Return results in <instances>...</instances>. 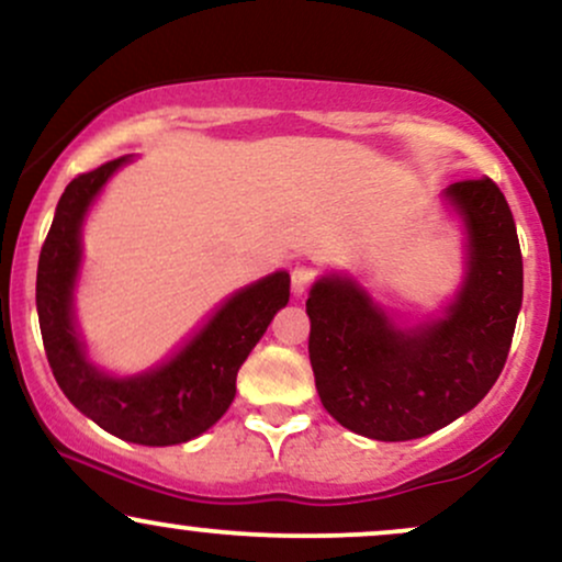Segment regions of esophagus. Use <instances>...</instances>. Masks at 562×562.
<instances>
[{"label":"esophagus","instance_id":"obj_1","mask_svg":"<svg viewBox=\"0 0 562 562\" xmlns=\"http://www.w3.org/2000/svg\"><path fill=\"white\" fill-rule=\"evenodd\" d=\"M290 280H293V293L303 295L308 288L314 285V280H317V272H314L312 267H303V263H299V267L293 269V274H290Z\"/></svg>","mask_w":562,"mask_h":562}]
</instances>
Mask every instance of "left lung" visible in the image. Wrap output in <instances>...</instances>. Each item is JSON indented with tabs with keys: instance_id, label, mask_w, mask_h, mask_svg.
Here are the masks:
<instances>
[{
	"instance_id": "8db88e82",
	"label": "left lung",
	"mask_w": 562,
	"mask_h": 562,
	"mask_svg": "<svg viewBox=\"0 0 562 562\" xmlns=\"http://www.w3.org/2000/svg\"><path fill=\"white\" fill-rule=\"evenodd\" d=\"M470 232L468 280L447 319L393 330L364 290L325 277L312 288L308 359L325 409L378 441L443 428L486 396L507 362L524 301V256L505 195L488 177L447 190Z\"/></svg>"
}]
</instances>
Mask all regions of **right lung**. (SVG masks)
Here are the masks:
<instances>
[{"label": "right lung", "instance_id": "add662e5", "mask_svg": "<svg viewBox=\"0 0 562 562\" xmlns=\"http://www.w3.org/2000/svg\"><path fill=\"white\" fill-rule=\"evenodd\" d=\"M126 158L83 171L63 192L38 254L36 308L53 375L76 409L108 434L145 447L184 443L209 430L235 398L240 364L290 299V274L277 272L240 290L169 364L113 380L83 357L70 319V288L79 269V227L92 198Z\"/></svg>", "mask_w": 562, "mask_h": 562}]
</instances>
